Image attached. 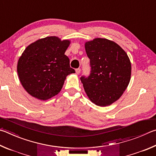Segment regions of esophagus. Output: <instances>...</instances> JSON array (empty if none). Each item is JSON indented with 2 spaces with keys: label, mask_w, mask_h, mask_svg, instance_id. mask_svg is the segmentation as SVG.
Here are the masks:
<instances>
[{
  "label": "esophagus",
  "mask_w": 156,
  "mask_h": 156,
  "mask_svg": "<svg viewBox=\"0 0 156 156\" xmlns=\"http://www.w3.org/2000/svg\"><path fill=\"white\" fill-rule=\"evenodd\" d=\"M76 73H77V74H79V73H80V68L76 69Z\"/></svg>",
  "instance_id": "esophagus-1"
}]
</instances>
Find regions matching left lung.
<instances>
[{"mask_svg":"<svg viewBox=\"0 0 156 156\" xmlns=\"http://www.w3.org/2000/svg\"><path fill=\"white\" fill-rule=\"evenodd\" d=\"M84 48L91 67L88 78L82 76L84 89L93 104L111 105L127 89L131 78V62L127 53L115 41L95 38Z\"/></svg>","mask_w":156,"mask_h":156,"instance_id":"1","label":"left lung"}]
</instances>
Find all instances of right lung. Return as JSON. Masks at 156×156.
I'll return each instance as SVG.
<instances>
[{"mask_svg":"<svg viewBox=\"0 0 156 156\" xmlns=\"http://www.w3.org/2000/svg\"><path fill=\"white\" fill-rule=\"evenodd\" d=\"M70 41L56 36L39 39L29 45L17 65L19 80L33 97L46 100L61 91L66 77L75 70L65 55Z\"/></svg>","mask_w":156,"mask_h":156,"instance_id":"1","label":"right lung"}]
</instances>
